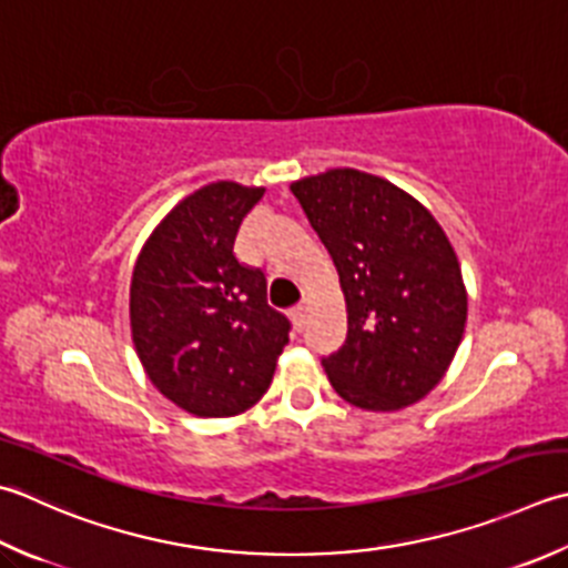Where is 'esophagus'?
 <instances>
[{"label": "esophagus", "instance_id": "obj_1", "mask_svg": "<svg viewBox=\"0 0 568 568\" xmlns=\"http://www.w3.org/2000/svg\"><path fill=\"white\" fill-rule=\"evenodd\" d=\"M291 320H293L295 329H297V332H303V327H305V307H303V305H297L295 310H291Z\"/></svg>", "mask_w": 568, "mask_h": 568}]
</instances>
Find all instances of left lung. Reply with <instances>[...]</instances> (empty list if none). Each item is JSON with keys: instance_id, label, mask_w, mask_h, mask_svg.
Returning <instances> with one entry per match:
<instances>
[{"instance_id": "8db88e82", "label": "left lung", "mask_w": 568, "mask_h": 568, "mask_svg": "<svg viewBox=\"0 0 568 568\" xmlns=\"http://www.w3.org/2000/svg\"><path fill=\"white\" fill-rule=\"evenodd\" d=\"M347 303V339L322 357L335 392L366 410L416 404L450 366L468 317L438 221L404 189L357 170L293 182Z\"/></svg>"}]
</instances>
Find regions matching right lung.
Listing matches in <instances>:
<instances>
[{
    "mask_svg": "<svg viewBox=\"0 0 568 568\" xmlns=\"http://www.w3.org/2000/svg\"><path fill=\"white\" fill-rule=\"evenodd\" d=\"M265 189L202 186L152 231L130 285V325L150 382L194 416L224 418L268 392L291 320L233 241Z\"/></svg>",
    "mask_w": 568,
    "mask_h": 568,
    "instance_id": "1",
    "label": "right lung"
}]
</instances>
